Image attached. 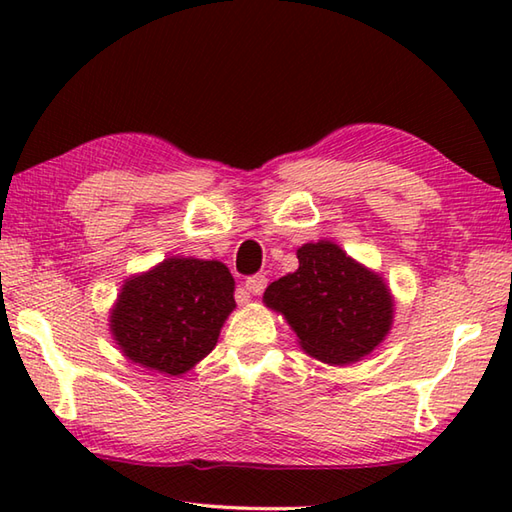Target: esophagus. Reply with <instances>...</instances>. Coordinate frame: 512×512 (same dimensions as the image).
<instances>
[{"instance_id": "1", "label": "esophagus", "mask_w": 512, "mask_h": 512, "mask_svg": "<svg viewBox=\"0 0 512 512\" xmlns=\"http://www.w3.org/2000/svg\"><path fill=\"white\" fill-rule=\"evenodd\" d=\"M266 286H268L266 275H253V277L246 279V290L250 292V295H262Z\"/></svg>"}]
</instances>
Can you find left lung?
Returning a JSON list of instances; mask_svg holds the SVG:
<instances>
[{
  "label": "left lung",
  "mask_w": 512,
  "mask_h": 512,
  "mask_svg": "<svg viewBox=\"0 0 512 512\" xmlns=\"http://www.w3.org/2000/svg\"><path fill=\"white\" fill-rule=\"evenodd\" d=\"M297 257V273L266 288V306L284 314L303 350L323 363L345 365L372 352L394 314L383 279L332 242L301 246Z\"/></svg>",
  "instance_id": "1"
}]
</instances>
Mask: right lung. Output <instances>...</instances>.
Instances as JSON below:
<instances>
[{"mask_svg": "<svg viewBox=\"0 0 512 512\" xmlns=\"http://www.w3.org/2000/svg\"><path fill=\"white\" fill-rule=\"evenodd\" d=\"M235 281L220 262L165 259L129 279L112 312V332L129 361L178 376L209 354L228 312Z\"/></svg>", "mask_w": 512, "mask_h": 512, "instance_id": "obj_1", "label": "right lung"}]
</instances>
